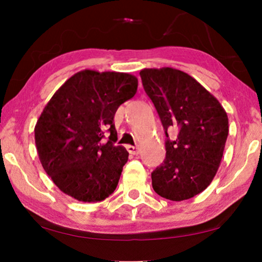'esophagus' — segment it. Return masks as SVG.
<instances>
[{
  "label": "esophagus",
  "mask_w": 262,
  "mask_h": 262,
  "mask_svg": "<svg viewBox=\"0 0 262 262\" xmlns=\"http://www.w3.org/2000/svg\"><path fill=\"white\" fill-rule=\"evenodd\" d=\"M126 149H127V151L131 154V155H138V154L141 152V149H139L138 146H135V145H126Z\"/></svg>",
  "instance_id": "esophagus-1"
}]
</instances>
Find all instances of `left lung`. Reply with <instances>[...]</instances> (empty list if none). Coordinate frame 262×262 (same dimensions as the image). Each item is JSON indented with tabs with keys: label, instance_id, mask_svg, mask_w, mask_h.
Wrapping results in <instances>:
<instances>
[{
	"label": "left lung",
	"instance_id": "8db88e82",
	"mask_svg": "<svg viewBox=\"0 0 262 262\" xmlns=\"http://www.w3.org/2000/svg\"><path fill=\"white\" fill-rule=\"evenodd\" d=\"M166 132V159L151 173L152 188L162 198L181 202L202 193L220 168L229 134L223 106L198 81L174 68L139 73ZM175 128V141L167 131Z\"/></svg>",
	"mask_w": 262,
	"mask_h": 262
}]
</instances>
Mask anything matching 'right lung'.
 Wrapping results in <instances>:
<instances>
[{
	"instance_id": "1",
	"label": "right lung",
	"mask_w": 262,
	"mask_h": 262,
	"mask_svg": "<svg viewBox=\"0 0 262 262\" xmlns=\"http://www.w3.org/2000/svg\"><path fill=\"white\" fill-rule=\"evenodd\" d=\"M137 87V77L131 74L85 69L50 99L35 124V146L42 168L63 193L78 202L96 203L117 188L128 152L114 145L113 118ZM105 133L110 134L107 142Z\"/></svg>"
}]
</instances>
